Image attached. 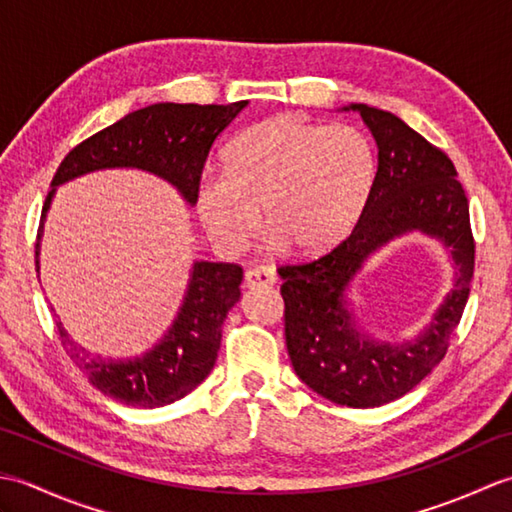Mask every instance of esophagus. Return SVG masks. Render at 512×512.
I'll use <instances>...</instances> for the list:
<instances>
[{
    "label": "esophagus",
    "mask_w": 512,
    "mask_h": 512,
    "mask_svg": "<svg viewBox=\"0 0 512 512\" xmlns=\"http://www.w3.org/2000/svg\"><path fill=\"white\" fill-rule=\"evenodd\" d=\"M244 284H246L248 288H255V286H273V284H277L275 268H270V266L248 268L246 275H244Z\"/></svg>",
    "instance_id": "1"
}]
</instances>
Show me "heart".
<instances>
[{"label": "heart", "mask_w": 512, "mask_h": 512, "mask_svg": "<svg viewBox=\"0 0 512 512\" xmlns=\"http://www.w3.org/2000/svg\"><path fill=\"white\" fill-rule=\"evenodd\" d=\"M374 178V151L358 129L275 116L226 147L222 176L200 184L198 213L226 253L250 242L262 209L270 235L312 255L350 233Z\"/></svg>", "instance_id": "heart-1"}]
</instances>
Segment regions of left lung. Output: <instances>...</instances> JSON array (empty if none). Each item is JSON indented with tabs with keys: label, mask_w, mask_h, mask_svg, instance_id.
I'll list each match as a JSON object with an SVG mask.
<instances>
[{
	"label": "left lung",
	"mask_w": 512,
	"mask_h": 512,
	"mask_svg": "<svg viewBox=\"0 0 512 512\" xmlns=\"http://www.w3.org/2000/svg\"><path fill=\"white\" fill-rule=\"evenodd\" d=\"M372 129L378 169L358 222L314 259L281 264L284 330L297 376L336 405L367 409L405 396L436 367L458 328L475 270L469 200L451 158L398 116L352 105ZM418 227L452 246L461 268L456 286L416 342L383 346L351 323L342 292L362 259L391 236Z\"/></svg>",
	"instance_id": "left-lung-1"
}]
</instances>
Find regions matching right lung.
I'll use <instances>...</instances> for the list:
<instances>
[{
	"instance_id": "1",
	"label": "right lung",
	"mask_w": 512,
	"mask_h": 512,
	"mask_svg": "<svg viewBox=\"0 0 512 512\" xmlns=\"http://www.w3.org/2000/svg\"><path fill=\"white\" fill-rule=\"evenodd\" d=\"M244 107L246 101L231 105L156 103L127 114L70 149L54 173L52 191L43 202L35 264L39 266L43 217L57 184L96 169L136 167L169 180L184 200L195 204L215 138ZM242 277L244 270L239 264H195L187 297L169 334L154 350L134 361H105L101 356H92L76 345L57 321L61 345L105 396L145 409L169 405L187 396L213 369L220 352L222 323L239 299Z\"/></svg>"
}]
</instances>
